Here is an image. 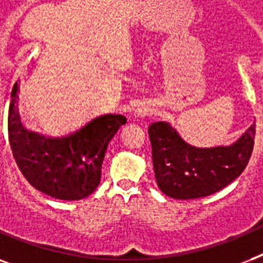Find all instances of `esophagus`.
Segmentation results:
<instances>
[{
    "instance_id": "1",
    "label": "esophagus",
    "mask_w": 263,
    "mask_h": 263,
    "mask_svg": "<svg viewBox=\"0 0 263 263\" xmlns=\"http://www.w3.org/2000/svg\"><path fill=\"white\" fill-rule=\"evenodd\" d=\"M150 113H152V109H150L148 106H146V105H142V106H139L135 111V115L138 116V117H146V116H148Z\"/></svg>"
}]
</instances>
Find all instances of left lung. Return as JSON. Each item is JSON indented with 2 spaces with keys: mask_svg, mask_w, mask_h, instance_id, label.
I'll return each instance as SVG.
<instances>
[{
  "mask_svg": "<svg viewBox=\"0 0 263 263\" xmlns=\"http://www.w3.org/2000/svg\"><path fill=\"white\" fill-rule=\"evenodd\" d=\"M148 136L161 191L175 199H196L220 191L241 175L253 153L255 124L231 146L195 147L165 121L150 124Z\"/></svg>",
  "mask_w": 263,
  "mask_h": 263,
  "instance_id": "8db88e82",
  "label": "left lung"
}]
</instances>
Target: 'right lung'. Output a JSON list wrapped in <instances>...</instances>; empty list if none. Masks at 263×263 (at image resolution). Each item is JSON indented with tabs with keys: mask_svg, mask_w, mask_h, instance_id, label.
<instances>
[{
	"mask_svg": "<svg viewBox=\"0 0 263 263\" xmlns=\"http://www.w3.org/2000/svg\"><path fill=\"white\" fill-rule=\"evenodd\" d=\"M17 83L10 94L8 135L13 158L27 181L55 199L79 200L94 192L107 144L127 123L121 115H103L63 138L27 131L17 109Z\"/></svg>",
	"mask_w": 263,
	"mask_h": 263,
	"instance_id": "add662e5",
	"label": "right lung"
}]
</instances>
